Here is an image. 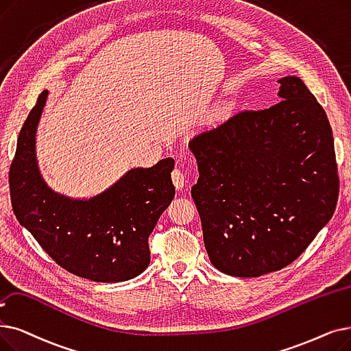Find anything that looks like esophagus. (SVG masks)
Wrapping results in <instances>:
<instances>
[{"label":"esophagus","mask_w":351,"mask_h":351,"mask_svg":"<svg viewBox=\"0 0 351 351\" xmlns=\"http://www.w3.org/2000/svg\"><path fill=\"white\" fill-rule=\"evenodd\" d=\"M185 173L182 172L180 169H173V172H172V182H173V185L176 186V189H182L184 188V185H185Z\"/></svg>","instance_id":"34e87169"}]
</instances>
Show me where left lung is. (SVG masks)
<instances>
[{
	"instance_id": "left-lung-1",
	"label": "left lung",
	"mask_w": 351,
	"mask_h": 351,
	"mask_svg": "<svg viewBox=\"0 0 351 351\" xmlns=\"http://www.w3.org/2000/svg\"><path fill=\"white\" fill-rule=\"evenodd\" d=\"M280 103L245 110L189 142L199 179L192 197L212 265L250 278L291 264L331 219L339 196L324 109L295 75Z\"/></svg>"
}]
</instances>
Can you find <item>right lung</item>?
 <instances>
[{
	"instance_id": "right-lung-1",
	"label": "right lung",
	"mask_w": 351,
	"mask_h": 351,
	"mask_svg": "<svg viewBox=\"0 0 351 351\" xmlns=\"http://www.w3.org/2000/svg\"><path fill=\"white\" fill-rule=\"evenodd\" d=\"M44 90L19 134L10 167L12 210L41 248L66 271L96 282L128 281L150 263L147 238L175 196V160L133 167L91 197L53 191L40 172L36 134Z\"/></svg>"
}]
</instances>
